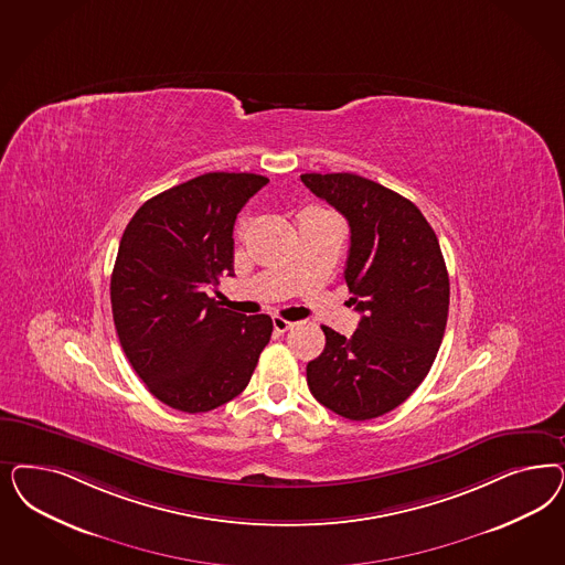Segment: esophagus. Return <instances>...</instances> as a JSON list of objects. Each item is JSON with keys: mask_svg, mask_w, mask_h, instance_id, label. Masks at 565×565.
Returning a JSON list of instances; mask_svg holds the SVG:
<instances>
[{"mask_svg": "<svg viewBox=\"0 0 565 565\" xmlns=\"http://www.w3.org/2000/svg\"><path fill=\"white\" fill-rule=\"evenodd\" d=\"M273 327L274 332H278V334H285L287 330H291L292 322H289V320H285V318H278V316H274Z\"/></svg>", "mask_w": 565, "mask_h": 565, "instance_id": "1", "label": "esophagus"}]
</instances>
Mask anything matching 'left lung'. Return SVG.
Wrapping results in <instances>:
<instances>
[{"label":"left lung","instance_id":"obj_1","mask_svg":"<svg viewBox=\"0 0 565 565\" xmlns=\"http://www.w3.org/2000/svg\"><path fill=\"white\" fill-rule=\"evenodd\" d=\"M351 231L347 301L362 313L353 337L322 327L327 345L308 364L311 395L347 419L388 414L426 379L449 313V274L418 207L351 172L301 174Z\"/></svg>","mask_w":565,"mask_h":565}]
</instances>
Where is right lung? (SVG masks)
Returning <instances> with one entry per match:
<instances>
[{"label":"right lung","mask_w":565,"mask_h":565,"mask_svg":"<svg viewBox=\"0 0 565 565\" xmlns=\"http://www.w3.org/2000/svg\"><path fill=\"white\" fill-rule=\"evenodd\" d=\"M266 182L201 174L146 201L120 238L109 282L120 345L149 393L179 412L235 399L273 337L270 316L224 310L205 292L235 273V220Z\"/></svg>","instance_id":"right-lung-1"}]
</instances>
